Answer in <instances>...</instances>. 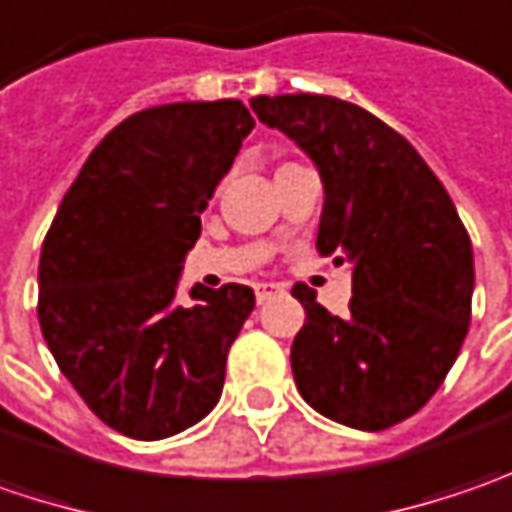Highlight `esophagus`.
<instances>
[{
  "mask_svg": "<svg viewBox=\"0 0 512 512\" xmlns=\"http://www.w3.org/2000/svg\"><path fill=\"white\" fill-rule=\"evenodd\" d=\"M283 292V286L280 283H255V295H257V303H266L269 298H275Z\"/></svg>",
  "mask_w": 512,
  "mask_h": 512,
  "instance_id": "obj_1",
  "label": "esophagus"
}]
</instances>
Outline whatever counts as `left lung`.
Wrapping results in <instances>:
<instances>
[{
    "label": "left lung",
    "mask_w": 512,
    "mask_h": 512,
    "mask_svg": "<svg viewBox=\"0 0 512 512\" xmlns=\"http://www.w3.org/2000/svg\"><path fill=\"white\" fill-rule=\"evenodd\" d=\"M260 123L315 160L323 180L318 252L352 263L349 315H329L295 283L306 323L292 344L303 401L355 430H387L421 410L470 329L473 246L421 154L367 108L323 94L255 97Z\"/></svg>",
    "instance_id": "1"
}]
</instances>
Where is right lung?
<instances>
[{
	"mask_svg": "<svg viewBox=\"0 0 512 512\" xmlns=\"http://www.w3.org/2000/svg\"><path fill=\"white\" fill-rule=\"evenodd\" d=\"M252 128L240 100L131 114L91 151L45 234L42 338L88 410L128 438L183 433L220 401L255 292L197 283L180 303L177 280Z\"/></svg>",
	"mask_w": 512,
	"mask_h": 512,
	"instance_id": "right-lung-1",
	"label": "right lung"
}]
</instances>
